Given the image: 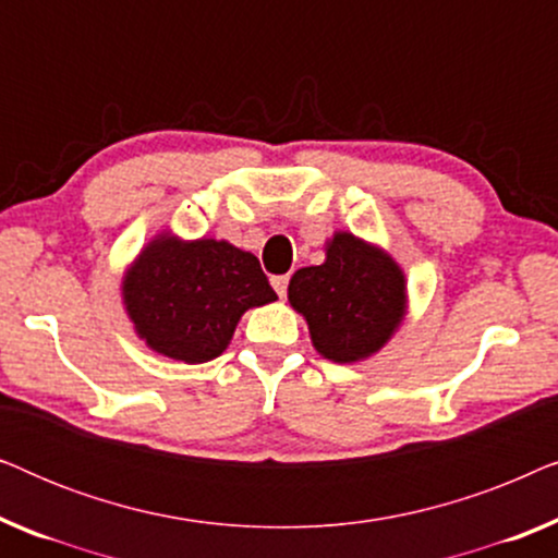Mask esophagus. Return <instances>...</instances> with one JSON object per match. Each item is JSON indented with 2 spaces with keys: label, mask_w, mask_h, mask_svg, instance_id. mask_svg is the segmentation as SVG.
<instances>
[{
  "label": "esophagus",
  "mask_w": 558,
  "mask_h": 558,
  "mask_svg": "<svg viewBox=\"0 0 558 558\" xmlns=\"http://www.w3.org/2000/svg\"><path fill=\"white\" fill-rule=\"evenodd\" d=\"M287 284H289V277H274L271 279V287H274V292H277L281 300H284L287 296Z\"/></svg>",
  "instance_id": "34e87169"
}]
</instances>
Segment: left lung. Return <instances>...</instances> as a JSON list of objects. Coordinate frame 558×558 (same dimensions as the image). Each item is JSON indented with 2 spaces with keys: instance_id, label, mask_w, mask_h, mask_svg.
<instances>
[{
  "instance_id": "obj_1",
  "label": "left lung",
  "mask_w": 558,
  "mask_h": 558,
  "mask_svg": "<svg viewBox=\"0 0 558 558\" xmlns=\"http://www.w3.org/2000/svg\"><path fill=\"white\" fill-rule=\"evenodd\" d=\"M289 304L312 345L332 363H361L399 330L409 310L407 274L386 248L348 231L325 243V262L289 279Z\"/></svg>"
}]
</instances>
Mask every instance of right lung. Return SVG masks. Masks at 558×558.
<instances>
[{
  "label": "right lung",
  "mask_w": 558,
  "mask_h": 558,
  "mask_svg": "<svg viewBox=\"0 0 558 558\" xmlns=\"http://www.w3.org/2000/svg\"><path fill=\"white\" fill-rule=\"evenodd\" d=\"M121 300L147 348L195 365L223 353L243 312L274 302L277 292L248 251L162 231L124 271Z\"/></svg>",
  "instance_id": "1"
}]
</instances>
